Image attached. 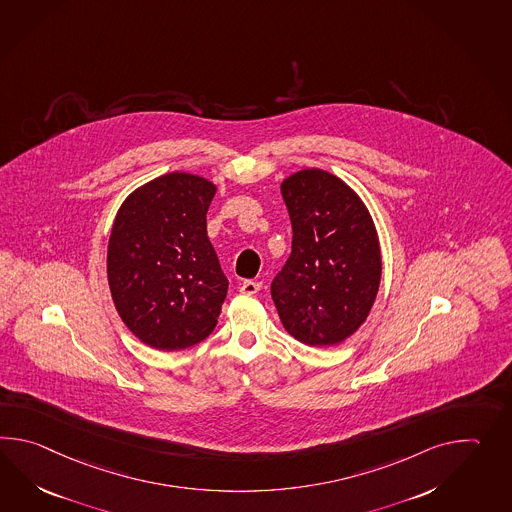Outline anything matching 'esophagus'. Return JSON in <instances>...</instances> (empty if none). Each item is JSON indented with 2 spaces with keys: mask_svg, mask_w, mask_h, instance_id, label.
<instances>
[{
  "mask_svg": "<svg viewBox=\"0 0 512 512\" xmlns=\"http://www.w3.org/2000/svg\"><path fill=\"white\" fill-rule=\"evenodd\" d=\"M261 290V283L259 281H244L240 284V292L246 296H255Z\"/></svg>",
  "mask_w": 512,
  "mask_h": 512,
  "instance_id": "34e87169",
  "label": "esophagus"
}]
</instances>
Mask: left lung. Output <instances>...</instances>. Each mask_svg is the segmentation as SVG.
<instances>
[{
	"label": "left lung",
	"mask_w": 512,
	"mask_h": 512,
	"mask_svg": "<svg viewBox=\"0 0 512 512\" xmlns=\"http://www.w3.org/2000/svg\"><path fill=\"white\" fill-rule=\"evenodd\" d=\"M281 193L294 237L273 279V303L296 340L338 345L362 327L378 294L382 257L375 222L347 183L321 169L294 172Z\"/></svg>",
	"instance_id": "1"
}]
</instances>
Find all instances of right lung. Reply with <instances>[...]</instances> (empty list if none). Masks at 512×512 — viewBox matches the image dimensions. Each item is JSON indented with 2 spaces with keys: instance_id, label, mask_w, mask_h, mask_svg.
I'll return each mask as SVG.
<instances>
[{
  "instance_id": "1",
  "label": "right lung",
  "mask_w": 512,
  "mask_h": 512,
  "mask_svg": "<svg viewBox=\"0 0 512 512\" xmlns=\"http://www.w3.org/2000/svg\"><path fill=\"white\" fill-rule=\"evenodd\" d=\"M216 185L169 172L137 187L115 215L106 273L117 314L158 351H182L216 327L228 279L207 237Z\"/></svg>"
}]
</instances>
